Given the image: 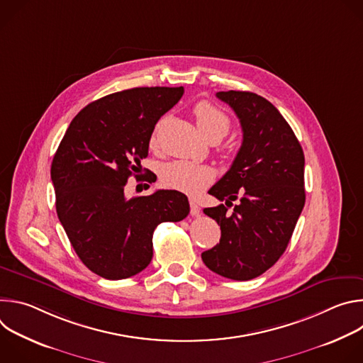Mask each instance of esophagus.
Wrapping results in <instances>:
<instances>
[{"label": "esophagus", "instance_id": "34e87169", "mask_svg": "<svg viewBox=\"0 0 363 363\" xmlns=\"http://www.w3.org/2000/svg\"><path fill=\"white\" fill-rule=\"evenodd\" d=\"M189 205H191V216L192 217H196V216H199V206H198V203H196V201L195 199H189Z\"/></svg>", "mask_w": 363, "mask_h": 363}]
</instances>
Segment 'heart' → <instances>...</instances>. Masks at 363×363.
<instances>
[{"label": "heart", "mask_w": 363, "mask_h": 363, "mask_svg": "<svg viewBox=\"0 0 363 363\" xmlns=\"http://www.w3.org/2000/svg\"><path fill=\"white\" fill-rule=\"evenodd\" d=\"M194 116L198 129L206 138L223 139L231 126L230 118L210 101H199L194 108ZM155 140V135L152 142ZM216 178L210 167L196 165L186 161H175L162 167L161 181L165 186L175 191L195 195L208 186Z\"/></svg>", "instance_id": "heart-1"}]
</instances>
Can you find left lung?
Listing matches in <instances>:
<instances>
[{
  "mask_svg": "<svg viewBox=\"0 0 363 363\" xmlns=\"http://www.w3.org/2000/svg\"><path fill=\"white\" fill-rule=\"evenodd\" d=\"M235 112L242 143L228 172L208 191L225 203L203 208L221 228L220 244L201 254L211 272L251 280L281 254L304 206V153L272 103L251 91H218ZM238 201L233 212L228 208Z\"/></svg>",
  "mask_w": 363,
  "mask_h": 363,
  "instance_id": "1",
  "label": "left lung"
}]
</instances>
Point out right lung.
Segmentation results:
<instances>
[{"mask_svg": "<svg viewBox=\"0 0 363 363\" xmlns=\"http://www.w3.org/2000/svg\"><path fill=\"white\" fill-rule=\"evenodd\" d=\"M182 94V86L108 94L76 115L57 147L51 181L59 220L82 263L103 279L140 273L152 260L155 228L189 214L179 191L125 196L128 178L147 157L155 125Z\"/></svg>", "mask_w": 363, "mask_h": 363, "instance_id": "1", "label": "right lung"}]
</instances>
